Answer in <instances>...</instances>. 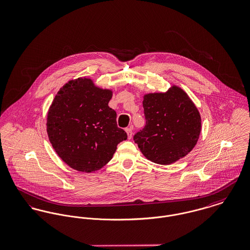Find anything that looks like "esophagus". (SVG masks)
<instances>
[{
	"instance_id": "obj_1",
	"label": "esophagus",
	"mask_w": 250,
	"mask_h": 250,
	"mask_svg": "<svg viewBox=\"0 0 250 250\" xmlns=\"http://www.w3.org/2000/svg\"><path fill=\"white\" fill-rule=\"evenodd\" d=\"M125 132H126V134H127L128 139H131V137H132V128H131V127L126 128V129H125Z\"/></svg>"
}]
</instances>
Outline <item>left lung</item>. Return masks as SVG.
Returning a JSON list of instances; mask_svg holds the SVG:
<instances>
[{"mask_svg":"<svg viewBox=\"0 0 250 250\" xmlns=\"http://www.w3.org/2000/svg\"><path fill=\"white\" fill-rule=\"evenodd\" d=\"M146 126L134 135L144 156L159 165H171L189 153L202 129V119L189 96L177 85L167 92L144 95Z\"/></svg>","mask_w":250,"mask_h":250,"instance_id":"left-lung-1","label":"left lung"}]
</instances>
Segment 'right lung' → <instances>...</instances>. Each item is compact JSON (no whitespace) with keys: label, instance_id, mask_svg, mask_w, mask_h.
Returning a JSON list of instances; mask_svg holds the SVG:
<instances>
[{"label":"right lung","instance_id":"obj_1","mask_svg":"<svg viewBox=\"0 0 250 250\" xmlns=\"http://www.w3.org/2000/svg\"><path fill=\"white\" fill-rule=\"evenodd\" d=\"M112 90L98 87L89 78H78L60 88L47 113L46 131L58 156L71 168L90 173L113 157L127 139L108 106Z\"/></svg>","mask_w":250,"mask_h":250}]
</instances>
